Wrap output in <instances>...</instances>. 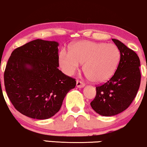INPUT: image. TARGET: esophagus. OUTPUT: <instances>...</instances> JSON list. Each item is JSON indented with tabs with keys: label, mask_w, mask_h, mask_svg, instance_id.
I'll use <instances>...</instances> for the list:
<instances>
[{
	"label": "esophagus",
	"mask_w": 147,
	"mask_h": 147,
	"mask_svg": "<svg viewBox=\"0 0 147 147\" xmlns=\"http://www.w3.org/2000/svg\"><path fill=\"white\" fill-rule=\"evenodd\" d=\"M85 86V84L83 82L77 80L76 81V86L78 88H83Z\"/></svg>",
	"instance_id": "obj_1"
}]
</instances>
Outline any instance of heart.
<instances>
[{"label":"heart","instance_id":"1","mask_svg":"<svg viewBox=\"0 0 147 147\" xmlns=\"http://www.w3.org/2000/svg\"><path fill=\"white\" fill-rule=\"evenodd\" d=\"M119 57V49L113 44L80 41L71 45L70 51H61L59 60L67 75H73L80 64L84 63L83 70L88 78L93 82L102 83L115 73Z\"/></svg>","mask_w":147,"mask_h":147}]
</instances>
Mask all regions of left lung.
<instances>
[{"label":"left lung","instance_id":"1","mask_svg":"<svg viewBox=\"0 0 147 147\" xmlns=\"http://www.w3.org/2000/svg\"><path fill=\"white\" fill-rule=\"evenodd\" d=\"M112 40L120 52L119 65L110 80L96 87V96L90 102L93 109L102 116L115 115L126 109L134 100L140 84L138 55L118 40Z\"/></svg>","mask_w":147,"mask_h":147}]
</instances>
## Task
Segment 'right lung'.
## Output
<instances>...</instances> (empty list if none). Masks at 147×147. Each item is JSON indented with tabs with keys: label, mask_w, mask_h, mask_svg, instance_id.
Instances as JSON below:
<instances>
[{
	"label": "right lung",
	"mask_w": 147,
	"mask_h": 147,
	"mask_svg": "<svg viewBox=\"0 0 147 147\" xmlns=\"http://www.w3.org/2000/svg\"><path fill=\"white\" fill-rule=\"evenodd\" d=\"M59 43L34 40L15 49L7 62L5 90L19 112L37 119H49L59 111L75 79L59 67Z\"/></svg>",
	"instance_id": "add662e5"
}]
</instances>
